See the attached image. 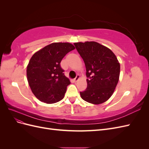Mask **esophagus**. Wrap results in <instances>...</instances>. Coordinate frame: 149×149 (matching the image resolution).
<instances>
[{
	"label": "esophagus",
	"instance_id": "obj_1",
	"mask_svg": "<svg viewBox=\"0 0 149 149\" xmlns=\"http://www.w3.org/2000/svg\"><path fill=\"white\" fill-rule=\"evenodd\" d=\"M79 79V75H77V76H76V78H75L73 79L74 82H75V83H76V82H77Z\"/></svg>",
	"mask_w": 149,
	"mask_h": 149
}]
</instances>
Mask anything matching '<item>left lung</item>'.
<instances>
[{"mask_svg":"<svg viewBox=\"0 0 149 149\" xmlns=\"http://www.w3.org/2000/svg\"><path fill=\"white\" fill-rule=\"evenodd\" d=\"M86 69L87 88L80 92L85 101L94 104L106 102L113 94L119 81L120 64L109 48L95 42L74 43Z\"/></svg>","mask_w":149,"mask_h":149,"instance_id":"left-lung-1","label":"left lung"}]
</instances>
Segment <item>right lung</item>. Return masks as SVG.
<instances>
[{"label":"right lung","mask_w":149,"mask_h":149,"mask_svg":"<svg viewBox=\"0 0 149 149\" xmlns=\"http://www.w3.org/2000/svg\"><path fill=\"white\" fill-rule=\"evenodd\" d=\"M74 47L70 43H53L36 52L26 68L31 91L40 101L53 104L65 96L71 83L65 76L60 63Z\"/></svg>","instance_id":"add662e5"}]
</instances>
